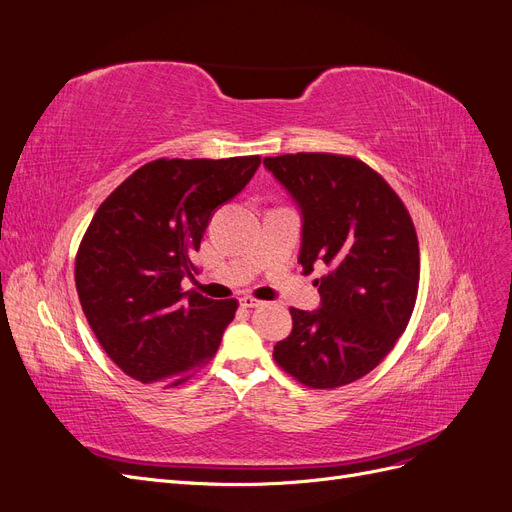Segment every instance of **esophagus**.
Listing matches in <instances>:
<instances>
[{"label":"esophagus","mask_w":512,"mask_h":512,"mask_svg":"<svg viewBox=\"0 0 512 512\" xmlns=\"http://www.w3.org/2000/svg\"><path fill=\"white\" fill-rule=\"evenodd\" d=\"M239 305L245 307V309H252V307H258L260 301H256L254 297H241V299H239Z\"/></svg>","instance_id":"1"}]
</instances>
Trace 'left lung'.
I'll return each instance as SVG.
<instances>
[{
	"label": "left lung",
	"mask_w": 512,
	"mask_h": 512,
	"mask_svg": "<svg viewBox=\"0 0 512 512\" xmlns=\"http://www.w3.org/2000/svg\"><path fill=\"white\" fill-rule=\"evenodd\" d=\"M301 211L303 275L320 307H290L292 331L273 359L312 389H335L369 374L406 331L421 258L399 196L367 164L333 153L265 158Z\"/></svg>",
	"instance_id": "left-lung-1"
}]
</instances>
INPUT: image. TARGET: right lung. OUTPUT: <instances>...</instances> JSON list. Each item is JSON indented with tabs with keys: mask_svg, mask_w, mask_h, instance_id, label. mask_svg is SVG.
Instances as JSON below:
<instances>
[{
	"mask_svg": "<svg viewBox=\"0 0 512 512\" xmlns=\"http://www.w3.org/2000/svg\"><path fill=\"white\" fill-rule=\"evenodd\" d=\"M258 156L156 160L123 181L76 254V292L100 346L143 384H179L218 352L237 301L183 292L215 209L235 198Z\"/></svg>",
	"mask_w": 512,
	"mask_h": 512,
	"instance_id": "right-lung-1",
	"label": "right lung"
}]
</instances>
